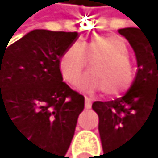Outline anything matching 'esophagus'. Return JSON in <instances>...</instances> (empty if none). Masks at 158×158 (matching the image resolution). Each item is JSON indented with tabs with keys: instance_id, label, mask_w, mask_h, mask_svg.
<instances>
[{
	"instance_id": "1",
	"label": "esophagus",
	"mask_w": 158,
	"mask_h": 158,
	"mask_svg": "<svg viewBox=\"0 0 158 158\" xmlns=\"http://www.w3.org/2000/svg\"><path fill=\"white\" fill-rule=\"evenodd\" d=\"M91 106H92V100H91V98L85 96V98H84V107H85V108H91Z\"/></svg>"
}]
</instances>
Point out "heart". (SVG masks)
I'll return each mask as SVG.
<instances>
[{
	"mask_svg": "<svg viewBox=\"0 0 158 158\" xmlns=\"http://www.w3.org/2000/svg\"><path fill=\"white\" fill-rule=\"evenodd\" d=\"M88 62L94 70L83 78V87L104 89L111 96H120L132 87L135 74L129 62L128 43L123 37L95 35L82 44H70L58 62L63 80L76 85Z\"/></svg>",
	"mask_w": 158,
	"mask_h": 158,
	"instance_id": "b5f03b06",
	"label": "heart"
}]
</instances>
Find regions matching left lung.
<instances>
[{"label": "left lung", "mask_w": 158, "mask_h": 158, "mask_svg": "<svg viewBox=\"0 0 158 158\" xmlns=\"http://www.w3.org/2000/svg\"><path fill=\"white\" fill-rule=\"evenodd\" d=\"M137 60L133 84L123 98L95 102L104 156L123 158L135 152L144 133H158V37L137 27L120 29Z\"/></svg>", "instance_id": "left-lung-1"}]
</instances>
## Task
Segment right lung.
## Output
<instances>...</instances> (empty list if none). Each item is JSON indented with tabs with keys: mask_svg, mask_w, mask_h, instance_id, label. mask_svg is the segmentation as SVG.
<instances>
[{
	"mask_svg": "<svg viewBox=\"0 0 158 158\" xmlns=\"http://www.w3.org/2000/svg\"><path fill=\"white\" fill-rule=\"evenodd\" d=\"M76 38L78 33L33 30L0 48V118L30 158H63L74 137L84 98L63 82L58 62Z\"/></svg>",
	"mask_w": 158,
	"mask_h": 158,
	"instance_id": "obj_1",
	"label": "right lung"
}]
</instances>
